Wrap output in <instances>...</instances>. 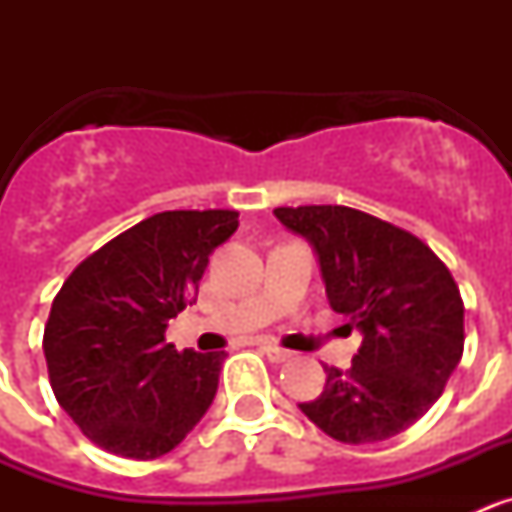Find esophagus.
<instances>
[{
	"instance_id": "esophagus-1",
	"label": "esophagus",
	"mask_w": 512,
	"mask_h": 512,
	"mask_svg": "<svg viewBox=\"0 0 512 512\" xmlns=\"http://www.w3.org/2000/svg\"><path fill=\"white\" fill-rule=\"evenodd\" d=\"M261 354H264L269 361H274V364H282V361L292 359V354H289V351H284V348H279V346H269V343H266V346H261Z\"/></svg>"
}]
</instances>
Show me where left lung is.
Instances as JSON below:
<instances>
[{"instance_id": "8db88e82", "label": "left lung", "mask_w": 512, "mask_h": 512, "mask_svg": "<svg viewBox=\"0 0 512 512\" xmlns=\"http://www.w3.org/2000/svg\"><path fill=\"white\" fill-rule=\"evenodd\" d=\"M310 241L330 307L361 330L348 369L325 366V390L300 410L341 443L392 438L423 418L464 354V302L420 238L343 205L277 207Z\"/></svg>"}]
</instances>
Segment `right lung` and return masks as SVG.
<instances>
[{"instance_id":"obj_1","label":"right lung","mask_w":512,"mask_h":512,"mask_svg":"<svg viewBox=\"0 0 512 512\" xmlns=\"http://www.w3.org/2000/svg\"><path fill=\"white\" fill-rule=\"evenodd\" d=\"M235 228V210L158 212L63 282L45 323V364L58 405L99 449L158 459L212 405L228 354L176 351L164 336Z\"/></svg>"}]
</instances>
